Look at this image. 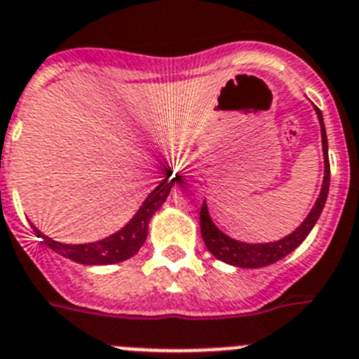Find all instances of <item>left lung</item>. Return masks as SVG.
<instances>
[{
  "instance_id": "obj_1",
  "label": "left lung",
  "mask_w": 359,
  "mask_h": 359,
  "mask_svg": "<svg viewBox=\"0 0 359 359\" xmlns=\"http://www.w3.org/2000/svg\"><path fill=\"white\" fill-rule=\"evenodd\" d=\"M314 111L320 121V132H322V149H323V182L320 195H318L316 202H314L313 210L309 215L305 217L304 222L296 227L294 231L289 233L287 236H283L274 242H266V244H249V242H240V240L231 238L229 235L222 233L215 226L211 220L210 210L208 204L201 208V233L202 240H204L205 248L218 260L226 262L229 266L242 267V269H258V267H266L274 264V262L282 260L283 257H287L292 253L298 245L307 238L314 224L318 222V218L322 215L323 205H325L327 195H329V184H330V166H329V144H327V133H325V124H323V115L322 111L318 110L314 106Z\"/></svg>"
}]
</instances>
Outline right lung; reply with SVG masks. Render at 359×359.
<instances>
[{
    "mask_svg": "<svg viewBox=\"0 0 359 359\" xmlns=\"http://www.w3.org/2000/svg\"><path fill=\"white\" fill-rule=\"evenodd\" d=\"M171 173L164 177L161 184L154 191L149 193L142 205L137 210V213L130 218V222L123 226L119 231L97 242H88V244H63L57 240L48 238L43 235L36 226L34 231L39 238H43L45 245H48L52 251L70 260L83 264V266H110V264H119V262L132 258L133 255L142 248L148 236V226L155 211L161 210V205L166 202L168 195L171 191V186L175 184L177 177L171 179Z\"/></svg>",
    "mask_w": 359,
    "mask_h": 359,
    "instance_id": "obj_1",
    "label": "right lung"
}]
</instances>
